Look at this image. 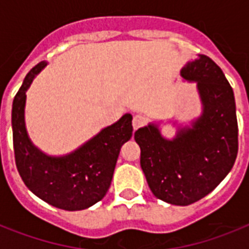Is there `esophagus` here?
<instances>
[{"mask_svg": "<svg viewBox=\"0 0 249 249\" xmlns=\"http://www.w3.org/2000/svg\"><path fill=\"white\" fill-rule=\"evenodd\" d=\"M133 128H134V130H137V129L142 128L146 123H147V119L144 116H142V115H136V116L133 117Z\"/></svg>", "mask_w": 249, "mask_h": 249, "instance_id": "34e87169", "label": "esophagus"}]
</instances>
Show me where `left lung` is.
Returning a JSON list of instances; mask_svg holds the SVG:
<instances>
[{"label": "left lung", "mask_w": 249, "mask_h": 249, "mask_svg": "<svg viewBox=\"0 0 249 249\" xmlns=\"http://www.w3.org/2000/svg\"><path fill=\"white\" fill-rule=\"evenodd\" d=\"M181 76L197 83L200 117L173 140L164 138L155 124L138 129L134 140L152 194L169 204L189 205L213 191L231 170L238 155V120L232 88L209 56L189 62Z\"/></svg>", "instance_id": "left-lung-1"}]
</instances>
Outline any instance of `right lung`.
<instances>
[{
    "instance_id": "obj_1",
    "label": "right lung",
    "mask_w": 249,
    "mask_h": 249,
    "mask_svg": "<svg viewBox=\"0 0 249 249\" xmlns=\"http://www.w3.org/2000/svg\"><path fill=\"white\" fill-rule=\"evenodd\" d=\"M45 66L41 62L27 73L14 98L11 125L15 164L25 186L40 199L64 211H81L102 200L108 191L121 146L133 136V117L125 113L68 155H46L33 146L24 121L25 91Z\"/></svg>"
}]
</instances>
